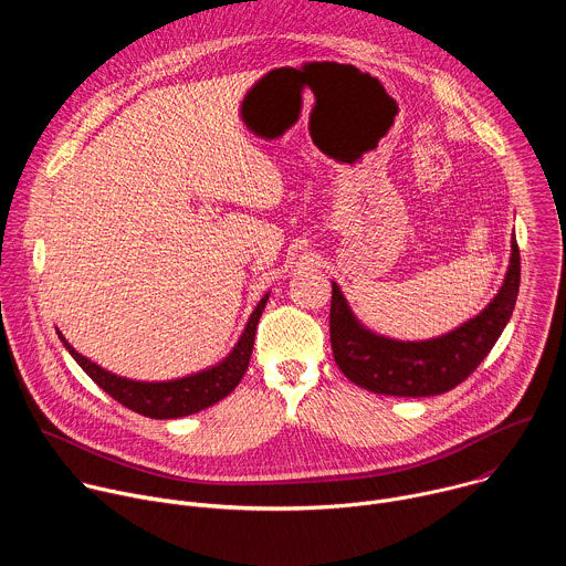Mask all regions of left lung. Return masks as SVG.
Wrapping results in <instances>:
<instances>
[{
	"label": "left lung",
	"instance_id": "1",
	"mask_svg": "<svg viewBox=\"0 0 566 566\" xmlns=\"http://www.w3.org/2000/svg\"><path fill=\"white\" fill-rule=\"evenodd\" d=\"M332 289L329 334L340 371L374 394L437 396L463 382L502 336L520 291V249L513 237L511 264L491 304L454 332L430 340H391L365 329L340 286L334 282Z\"/></svg>",
	"mask_w": 566,
	"mask_h": 566
}]
</instances>
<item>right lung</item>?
Returning <instances> with one entry per match:
<instances>
[{
  "mask_svg": "<svg viewBox=\"0 0 566 566\" xmlns=\"http://www.w3.org/2000/svg\"><path fill=\"white\" fill-rule=\"evenodd\" d=\"M266 300H269V293L260 300V304L255 306V311L247 322L244 334H241L232 352L219 365L186 378H177V380L143 382V380H129V378L116 376L103 369L101 365L92 363L83 354H77L60 332H57V338L64 343L73 360L87 371V376L101 389H105L114 400H118L120 406L149 419H179L214 406V402H219L239 385L241 376L247 374L251 363L258 322L266 306Z\"/></svg>",
  "mask_w": 566,
  "mask_h": 566,
  "instance_id": "1",
  "label": "right lung"
}]
</instances>
